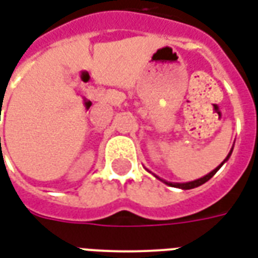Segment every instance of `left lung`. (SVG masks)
Here are the masks:
<instances>
[{"label": "left lung", "instance_id": "1", "mask_svg": "<svg viewBox=\"0 0 258 258\" xmlns=\"http://www.w3.org/2000/svg\"><path fill=\"white\" fill-rule=\"evenodd\" d=\"M231 152H232V151H231ZM231 152H229V155L227 156V159L231 156ZM227 159H225L224 162H227ZM224 162H222V163H224ZM222 163L220 164V166H218V167L214 168V170H213L211 173H209L207 175H205L203 178L196 179V181H192V182H185V184H173V182H166V181H164V182H166L167 185H170V186H175V188H181V189H192V188H196V186H200V185H203L205 182H207V181H209V179H210L211 177H213V175H214V174L218 171V170H220V167L222 166Z\"/></svg>", "mask_w": 258, "mask_h": 258}]
</instances>
